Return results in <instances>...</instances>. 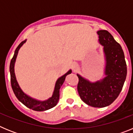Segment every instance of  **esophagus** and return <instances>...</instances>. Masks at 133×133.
Returning <instances> with one entry per match:
<instances>
[{"instance_id":"34e87169","label":"esophagus","mask_w":133,"mask_h":133,"mask_svg":"<svg viewBox=\"0 0 133 133\" xmlns=\"http://www.w3.org/2000/svg\"><path fill=\"white\" fill-rule=\"evenodd\" d=\"M72 70H73L74 72H75V71H77V69H78V65H77V64H73L72 65Z\"/></svg>"}]
</instances>
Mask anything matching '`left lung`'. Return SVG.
Masks as SVG:
<instances>
[{"label": "left lung", "mask_w": 133, "mask_h": 133, "mask_svg": "<svg viewBox=\"0 0 133 133\" xmlns=\"http://www.w3.org/2000/svg\"><path fill=\"white\" fill-rule=\"evenodd\" d=\"M99 43L104 46L106 56L105 75L102 81L90 83L77 74L78 95L84 103L93 107H105L113 103L123 89L126 79V61L121 46L105 30L97 32Z\"/></svg>", "instance_id": "1"}]
</instances>
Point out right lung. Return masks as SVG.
Masks as SVG:
<instances>
[{
	"instance_id": "1",
	"label": "right lung",
	"mask_w": 133,
	"mask_h": 133,
	"mask_svg": "<svg viewBox=\"0 0 133 133\" xmlns=\"http://www.w3.org/2000/svg\"><path fill=\"white\" fill-rule=\"evenodd\" d=\"M25 42L26 40L20 43L19 45L17 46V48L15 50V55H14L13 57H12L11 61H10V83H11L12 89V90H13L14 93H15L16 98H18L23 104H24L26 107H27L29 109L33 110H36V111H44V110H49V109L53 108L54 107L56 106V104L58 103L60 97L59 90L60 89H61V87L64 83L66 75L71 73L72 71H71V70H70L65 75H63V77H61V78H59L57 80L56 84H55L53 95H52V97H50L47 101H36V100L30 98L29 96H27L26 95H25L22 91V90L19 87V86H18V83H17V81H16L15 75V69H14L15 61H16V56H17V55H18V50H19L20 48L22 46V45Z\"/></svg>"
}]
</instances>
